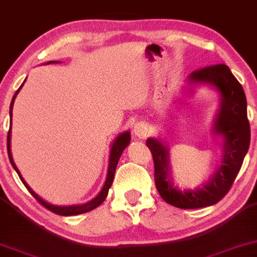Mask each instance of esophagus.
<instances>
[{
    "label": "esophagus",
    "mask_w": 257,
    "mask_h": 257,
    "mask_svg": "<svg viewBox=\"0 0 257 257\" xmlns=\"http://www.w3.org/2000/svg\"><path fill=\"white\" fill-rule=\"evenodd\" d=\"M134 134L139 139H146L149 135V125L146 122H138L134 125Z\"/></svg>",
    "instance_id": "esophagus-1"
}]
</instances>
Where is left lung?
Segmentation results:
<instances>
[{"instance_id":"obj_1","label":"left lung","mask_w":257,"mask_h":257,"mask_svg":"<svg viewBox=\"0 0 257 257\" xmlns=\"http://www.w3.org/2000/svg\"><path fill=\"white\" fill-rule=\"evenodd\" d=\"M189 81L211 84L221 94V109L215 131L224 139L223 164L202 189L179 190L169 177L168 149L155 139L147 140L154 160L156 189L167 203L182 209L213 206L223 198L240 172L250 143V125L247 116V100L240 82L225 64H215L194 70Z\"/></svg>"}]
</instances>
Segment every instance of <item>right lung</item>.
Here are the masks:
<instances>
[{"mask_svg":"<svg viewBox=\"0 0 257 257\" xmlns=\"http://www.w3.org/2000/svg\"><path fill=\"white\" fill-rule=\"evenodd\" d=\"M49 63H55V61H50V62H48L47 64ZM22 88V85L17 89V91L14 95L13 100H12V103H10V116H12V112H13V104H14V101H15V97L16 95L19 94L20 89ZM10 124H12V122H10ZM129 142H131V133L129 132H125L123 133L118 136L117 139L115 140V142L112 143V147H111V152H110V159H109V168H108V176H107V181H105L103 188H102L101 193L97 195L96 197L94 198V200H91L90 202L88 203H84V204H80V206H69V207H59V206H54V204H50L46 202V201L42 200L39 195L34 193L32 190V188H30L28 184L26 183V181L23 180V177L21 176V174H20L19 169H17L16 164L14 163L13 161V157H12V153H10V128H9V132H8V136H7V148H8V156H9V160H10V163H12V166L14 167V169L16 170V173L19 174L20 179L25 184L27 189L30 194L33 195L34 197L36 198L37 202L42 204L43 207H46L48 210L53 211V213L57 214V215H62V216H71V215H78V214H84V213H88V211L95 209V208H97L100 204L103 202L105 200V197H107L108 195V190L109 188L111 187V183H112V180H114V175H115V169H116V166H117V162L119 160V157H121L123 150L125 149V147L129 145Z\"/></svg>","mask_w":257,"mask_h":257,"instance_id":"add662e5","label":"right lung"}]
</instances>
